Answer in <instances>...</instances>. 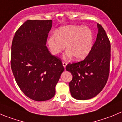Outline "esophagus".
Returning <instances> with one entry per match:
<instances>
[{
	"label": "esophagus",
	"instance_id": "obj_1",
	"mask_svg": "<svg viewBox=\"0 0 122 122\" xmlns=\"http://www.w3.org/2000/svg\"><path fill=\"white\" fill-rule=\"evenodd\" d=\"M67 64V62H62V65H63V66H64V68L66 67Z\"/></svg>",
	"mask_w": 122,
	"mask_h": 122
}]
</instances>
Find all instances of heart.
I'll return each mask as SVG.
<instances>
[{
	"mask_svg": "<svg viewBox=\"0 0 122 122\" xmlns=\"http://www.w3.org/2000/svg\"><path fill=\"white\" fill-rule=\"evenodd\" d=\"M93 44V34L91 29L81 26L61 28L48 39L49 47L54 55L62 52L66 45L67 51L64 55L66 60L73 56L76 60H83L90 52Z\"/></svg>",
	"mask_w": 122,
	"mask_h": 122,
	"instance_id": "1",
	"label": "heart"
}]
</instances>
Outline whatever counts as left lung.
<instances>
[{"mask_svg": "<svg viewBox=\"0 0 122 122\" xmlns=\"http://www.w3.org/2000/svg\"><path fill=\"white\" fill-rule=\"evenodd\" d=\"M98 34L89 54L79 62L68 64L66 70L73 75L69 82L71 95L78 100H87L104 88L110 73L111 45L104 29L97 23Z\"/></svg>", "mask_w": 122, "mask_h": 122, "instance_id": "obj_1", "label": "left lung"}]
</instances>
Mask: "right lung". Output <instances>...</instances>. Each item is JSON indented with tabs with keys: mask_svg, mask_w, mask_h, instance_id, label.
<instances>
[{
	"mask_svg": "<svg viewBox=\"0 0 122 122\" xmlns=\"http://www.w3.org/2000/svg\"><path fill=\"white\" fill-rule=\"evenodd\" d=\"M52 20L25 21L12 40L11 64L14 76L23 93L36 101L54 96L55 86L64 69L61 60L47 46Z\"/></svg>",
	"mask_w": 122,
	"mask_h": 122,
	"instance_id": "obj_1",
	"label": "right lung"
}]
</instances>
